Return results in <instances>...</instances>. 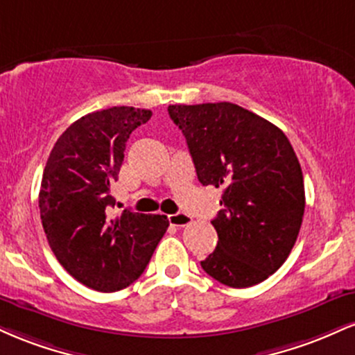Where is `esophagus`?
Wrapping results in <instances>:
<instances>
[{"instance_id":"34e87169","label":"esophagus","mask_w":355,"mask_h":355,"mask_svg":"<svg viewBox=\"0 0 355 355\" xmlns=\"http://www.w3.org/2000/svg\"><path fill=\"white\" fill-rule=\"evenodd\" d=\"M168 222L173 227H187L191 223V217H189L187 214H173L168 215Z\"/></svg>"}]
</instances>
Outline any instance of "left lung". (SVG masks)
I'll return each instance as SVG.
<instances>
[{"label": "left lung", "mask_w": 355, "mask_h": 355, "mask_svg": "<svg viewBox=\"0 0 355 355\" xmlns=\"http://www.w3.org/2000/svg\"><path fill=\"white\" fill-rule=\"evenodd\" d=\"M202 185L222 189L218 235L202 268L234 288L263 282L294 247L305 209L304 177L280 128L229 101L170 105Z\"/></svg>", "instance_id": "1"}]
</instances>
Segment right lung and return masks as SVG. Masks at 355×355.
Here are the masks:
<instances>
[{
    "label": "right lung",
    "instance_id": "right-lung-1",
    "mask_svg": "<svg viewBox=\"0 0 355 355\" xmlns=\"http://www.w3.org/2000/svg\"><path fill=\"white\" fill-rule=\"evenodd\" d=\"M150 110L113 107L81 116L53 146L40 189L48 243L64 270L98 292H116L144 274L168 229L165 215L125 210L112 217L110 193L130 135Z\"/></svg>",
    "mask_w": 355,
    "mask_h": 355
}]
</instances>
